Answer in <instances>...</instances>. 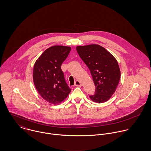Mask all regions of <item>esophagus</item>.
<instances>
[{
  "instance_id": "34e87169",
  "label": "esophagus",
  "mask_w": 151,
  "mask_h": 151,
  "mask_svg": "<svg viewBox=\"0 0 151 151\" xmlns=\"http://www.w3.org/2000/svg\"><path fill=\"white\" fill-rule=\"evenodd\" d=\"M74 86H81V83H80L78 80H76V81H75Z\"/></svg>"
}]
</instances>
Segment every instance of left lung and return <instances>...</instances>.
I'll return each mask as SVG.
<instances>
[{"instance_id": "left-lung-1", "label": "left lung", "mask_w": 151, "mask_h": 151, "mask_svg": "<svg viewBox=\"0 0 151 151\" xmlns=\"http://www.w3.org/2000/svg\"><path fill=\"white\" fill-rule=\"evenodd\" d=\"M77 51L90 70L95 91L91 99L104 103L114 93L120 79V70L116 59L102 46L96 45L79 46Z\"/></svg>"}]
</instances>
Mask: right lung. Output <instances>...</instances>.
<instances>
[{
  "label": "right lung",
  "instance_id": "add662e5",
  "mask_svg": "<svg viewBox=\"0 0 151 151\" xmlns=\"http://www.w3.org/2000/svg\"><path fill=\"white\" fill-rule=\"evenodd\" d=\"M70 50L68 46H52L44 51L34 65V85L40 95L49 103H61L71 91L61 68Z\"/></svg>",
  "mask_w": 151,
  "mask_h": 151
}]
</instances>
